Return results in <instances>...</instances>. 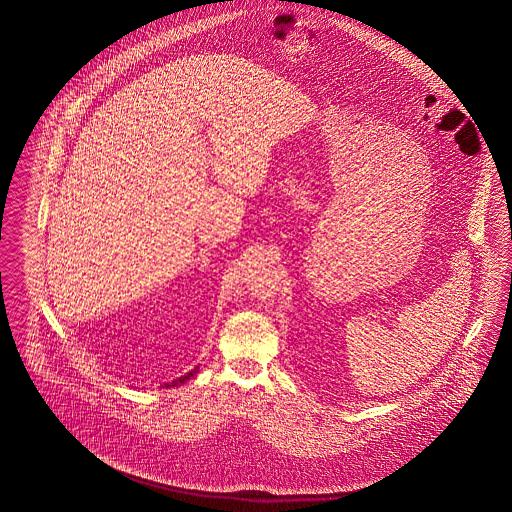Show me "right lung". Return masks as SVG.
<instances>
[{"label":"right lung","mask_w":512,"mask_h":512,"mask_svg":"<svg viewBox=\"0 0 512 512\" xmlns=\"http://www.w3.org/2000/svg\"><path fill=\"white\" fill-rule=\"evenodd\" d=\"M195 372H197V370H193V372H189V374L181 376L179 380H173V382H171V384H167V386H179V384H185V382H187V380H189V378H191Z\"/></svg>","instance_id":"obj_1"}]
</instances>
